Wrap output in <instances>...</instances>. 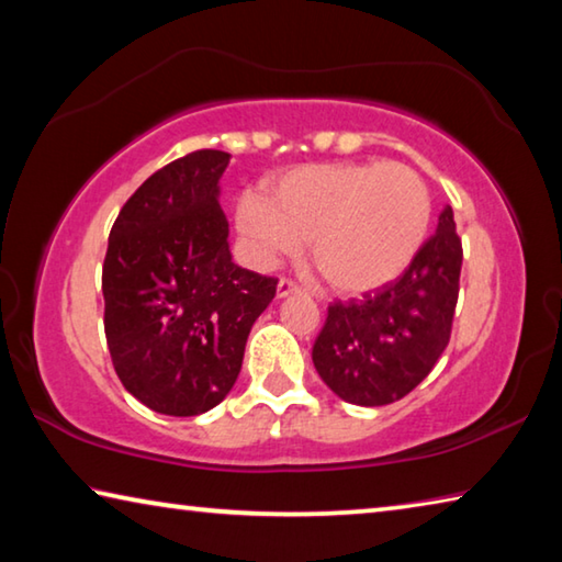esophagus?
<instances>
[{
  "label": "esophagus",
  "mask_w": 562,
  "mask_h": 562,
  "mask_svg": "<svg viewBox=\"0 0 562 562\" xmlns=\"http://www.w3.org/2000/svg\"><path fill=\"white\" fill-rule=\"evenodd\" d=\"M292 292H304L302 284H297L294 280H290V278H282L278 282V297H288V294H292Z\"/></svg>",
  "instance_id": "34e87169"
}]
</instances>
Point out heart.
I'll use <instances>...</instances> for the list:
<instances>
[{
	"label": "heart",
	"mask_w": 562,
	"mask_h": 562,
	"mask_svg": "<svg viewBox=\"0 0 562 562\" xmlns=\"http://www.w3.org/2000/svg\"><path fill=\"white\" fill-rule=\"evenodd\" d=\"M431 215L429 186L414 168L369 160L288 170L268 186V198L245 193L237 201L235 225L262 268L310 240V258L329 288L361 294L412 265Z\"/></svg>",
	"instance_id": "b5f03b06"
}]
</instances>
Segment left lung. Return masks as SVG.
<instances>
[{
    "label": "left lung",
    "instance_id": "1",
    "mask_svg": "<svg viewBox=\"0 0 562 562\" xmlns=\"http://www.w3.org/2000/svg\"><path fill=\"white\" fill-rule=\"evenodd\" d=\"M463 247L451 205L402 278L361 300H335L312 347L331 392L357 406H384L424 382L451 339Z\"/></svg>",
    "mask_w": 562,
    "mask_h": 562
}]
</instances>
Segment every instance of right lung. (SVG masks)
<instances>
[{"label":"right lung","instance_id":"obj_1","mask_svg":"<svg viewBox=\"0 0 562 562\" xmlns=\"http://www.w3.org/2000/svg\"><path fill=\"white\" fill-rule=\"evenodd\" d=\"M231 154L193 150L121 207L103 260V329L126 392L166 416L223 402L278 280L237 268L217 180Z\"/></svg>","mask_w":562,"mask_h":562}]
</instances>
